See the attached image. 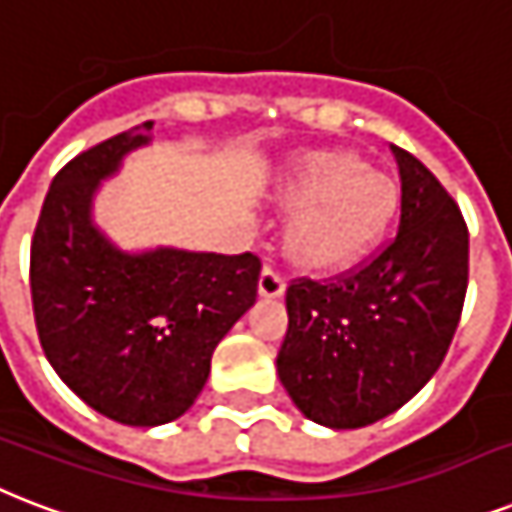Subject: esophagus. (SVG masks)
Listing matches in <instances>:
<instances>
[{
    "label": "esophagus",
    "instance_id": "obj_1",
    "mask_svg": "<svg viewBox=\"0 0 512 512\" xmlns=\"http://www.w3.org/2000/svg\"><path fill=\"white\" fill-rule=\"evenodd\" d=\"M285 293V280L277 275L272 267H264L261 269V277H259V296L264 299H277V296H283Z\"/></svg>",
    "mask_w": 512,
    "mask_h": 512
}]
</instances>
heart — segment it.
I'll list each match as a JSON object with an SVG mask.
<instances>
[{
	"label": "heart",
	"mask_w": 512,
	"mask_h": 512,
	"mask_svg": "<svg viewBox=\"0 0 512 512\" xmlns=\"http://www.w3.org/2000/svg\"><path fill=\"white\" fill-rule=\"evenodd\" d=\"M277 202L296 211L288 253L304 269L328 272L366 256L398 211V184L347 149L307 154L277 189Z\"/></svg>",
	"instance_id": "b5f03b06"
}]
</instances>
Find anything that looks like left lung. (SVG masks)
<instances>
[{
  "mask_svg": "<svg viewBox=\"0 0 512 512\" xmlns=\"http://www.w3.org/2000/svg\"><path fill=\"white\" fill-rule=\"evenodd\" d=\"M398 235L334 280L299 277L285 291L288 331L277 376L323 427L374 425L441 368L467 291V227L441 181L400 146Z\"/></svg>",
  "mask_w": 512,
  "mask_h": 512,
  "instance_id": "8db88e82",
  "label": "left lung"
}]
</instances>
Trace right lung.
<instances>
[{
    "instance_id": "right-lung-1",
    "label": "right lung",
    "mask_w": 512,
    "mask_h": 512,
    "mask_svg": "<svg viewBox=\"0 0 512 512\" xmlns=\"http://www.w3.org/2000/svg\"><path fill=\"white\" fill-rule=\"evenodd\" d=\"M152 125L77 154L53 178L31 240V301L50 366L87 406L130 427L189 411L261 272L253 253H130L95 227L98 186L152 141Z\"/></svg>"
}]
</instances>
